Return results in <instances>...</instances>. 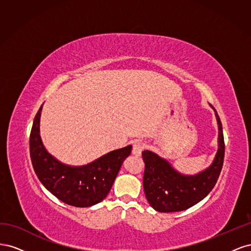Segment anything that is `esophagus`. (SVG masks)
Here are the masks:
<instances>
[{
  "label": "esophagus",
  "mask_w": 251,
  "mask_h": 251,
  "mask_svg": "<svg viewBox=\"0 0 251 251\" xmlns=\"http://www.w3.org/2000/svg\"><path fill=\"white\" fill-rule=\"evenodd\" d=\"M143 150H144V143L141 141H135L133 144L132 154L135 156H140Z\"/></svg>",
  "instance_id": "34e87169"
}]
</instances>
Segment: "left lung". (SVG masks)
<instances>
[{
  "instance_id": "obj_1",
  "label": "left lung",
  "mask_w": 251,
  "mask_h": 251,
  "mask_svg": "<svg viewBox=\"0 0 251 251\" xmlns=\"http://www.w3.org/2000/svg\"><path fill=\"white\" fill-rule=\"evenodd\" d=\"M215 112L219 127V148L214 161L206 170L194 176L182 175L169 161L153 151H142L146 165L143 174L144 194L155 210L160 212L185 210L203 200L216 185L223 166L225 144L221 120L216 110Z\"/></svg>"
}]
</instances>
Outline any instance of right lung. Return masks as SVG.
Segmentation results:
<instances>
[{
  "label": "right lung",
  "mask_w": 251,
  "mask_h": 251,
  "mask_svg": "<svg viewBox=\"0 0 251 251\" xmlns=\"http://www.w3.org/2000/svg\"><path fill=\"white\" fill-rule=\"evenodd\" d=\"M43 104L33 120L29 147L33 170L42 184L57 199L75 207H89L101 202L113 185L132 146L112 151L82 166L59 162L45 149L40 135Z\"/></svg>",
  "instance_id": "add662e5"
}]
</instances>
